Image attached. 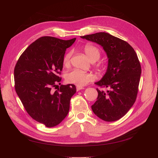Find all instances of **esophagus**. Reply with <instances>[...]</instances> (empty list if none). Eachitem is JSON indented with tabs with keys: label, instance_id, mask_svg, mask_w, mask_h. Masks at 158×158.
<instances>
[{
	"label": "esophagus",
	"instance_id": "1",
	"mask_svg": "<svg viewBox=\"0 0 158 158\" xmlns=\"http://www.w3.org/2000/svg\"><path fill=\"white\" fill-rule=\"evenodd\" d=\"M82 89H84V88L81 87V86H76V90H77V91H80V90Z\"/></svg>",
	"mask_w": 158,
	"mask_h": 158
}]
</instances>
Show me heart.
I'll return each mask as SVG.
<instances>
[{"label":"heart","instance_id":"obj_1","mask_svg":"<svg viewBox=\"0 0 158 158\" xmlns=\"http://www.w3.org/2000/svg\"><path fill=\"white\" fill-rule=\"evenodd\" d=\"M84 51L85 54L88 57V59L92 62L98 60L100 56V51L98 47L92 45H85ZM71 52H69L66 53L63 57V64L65 67H69L70 63ZM94 79V76L90 73H85L78 69H74L69 71L65 75V80L70 84H75L78 86H84L92 82Z\"/></svg>","mask_w":158,"mask_h":158}]
</instances>
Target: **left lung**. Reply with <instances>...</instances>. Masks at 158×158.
<instances>
[{
    "instance_id": "obj_1",
    "label": "left lung",
    "mask_w": 158,
    "mask_h": 158,
    "mask_svg": "<svg viewBox=\"0 0 158 158\" xmlns=\"http://www.w3.org/2000/svg\"><path fill=\"white\" fill-rule=\"evenodd\" d=\"M101 45L108 58L106 74L95 84L107 88V92L97 89V101L92 106L95 114L107 122L122 118L135 103L138 89L141 66L135 51L127 42L108 33L80 36Z\"/></svg>"
}]
</instances>
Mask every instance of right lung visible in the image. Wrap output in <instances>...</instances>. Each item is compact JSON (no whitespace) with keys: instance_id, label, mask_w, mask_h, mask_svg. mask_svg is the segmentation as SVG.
I'll use <instances>...</instances> for the list:
<instances>
[{"instance_id":"right-lung-1","label":"right lung","mask_w":158,"mask_h":158,"mask_svg":"<svg viewBox=\"0 0 158 158\" xmlns=\"http://www.w3.org/2000/svg\"><path fill=\"white\" fill-rule=\"evenodd\" d=\"M76 40L44 36L23 51L14 68L15 89L32 118L47 127L59 125L67 115L70 101L76 93L74 84H60L63 59L66 49Z\"/></svg>"}]
</instances>
